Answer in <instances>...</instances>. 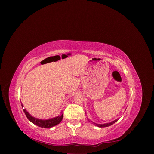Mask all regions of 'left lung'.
I'll return each instance as SVG.
<instances>
[{"mask_svg": "<svg viewBox=\"0 0 154 154\" xmlns=\"http://www.w3.org/2000/svg\"><path fill=\"white\" fill-rule=\"evenodd\" d=\"M85 114H86V112H85ZM87 119H88V122H92L93 124L95 125L96 126H97V127H101H101H109V126H110V125H113L114 123H116V122H117V121H118L119 118L116 119L112 121V122H110V123H103V124H97V123H94V122H92V121H91L90 119H88V118H87Z\"/></svg>", "mask_w": 154, "mask_h": 154, "instance_id": "1", "label": "left lung"}]
</instances>
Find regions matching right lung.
Returning <instances> with one entry per match:
<instances>
[{
    "instance_id": "1",
    "label": "right lung",
    "mask_w": 154,
    "mask_h": 154,
    "mask_svg": "<svg viewBox=\"0 0 154 154\" xmlns=\"http://www.w3.org/2000/svg\"><path fill=\"white\" fill-rule=\"evenodd\" d=\"M21 105H22V107H24V105L22 104ZM23 110H24L27 119H28L31 123L42 128H49L53 127L54 126H56L58 124H59L62 122V120L63 119V114L59 115L58 116H57V117H54L53 118H51L48 119H38V118H36L33 117V116H32L26 110V109H23Z\"/></svg>"
}]
</instances>
